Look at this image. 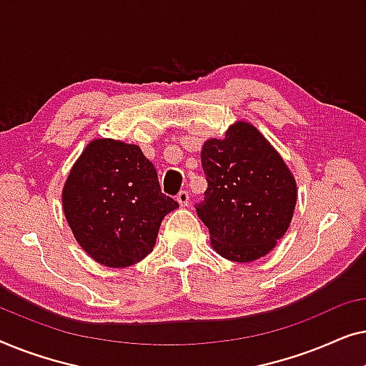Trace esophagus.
<instances>
[{"label": "esophagus", "mask_w": 366, "mask_h": 366, "mask_svg": "<svg viewBox=\"0 0 366 366\" xmlns=\"http://www.w3.org/2000/svg\"><path fill=\"white\" fill-rule=\"evenodd\" d=\"M177 202L179 203V207H188V204H189L188 192H179L178 197H177Z\"/></svg>", "instance_id": "34e87169"}]
</instances>
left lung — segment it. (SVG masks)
<instances>
[{"mask_svg":"<svg viewBox=\"0 0 366 366\" xmlns=\"http://www.w3.org/2000/svg\"><path fill=\"white\" fill-rule=\"evenodd\" d=\"M208 188L197 213L219 257L249 263L277 247L292 223L297 182L273 144L238 119L202 149Z\"/></svg>","mask_w":366,"mask_h":366,"instance_id":"obj_1","label":"left lung"}]
</instances>
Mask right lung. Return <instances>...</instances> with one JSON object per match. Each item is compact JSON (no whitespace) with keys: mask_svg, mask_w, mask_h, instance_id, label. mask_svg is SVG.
I'll use <instances>...</instances> for the list:
<instances>
[{"mask_svg":"<svg viewBox=\"0 0 366 366\" xmlns=\"http://www.w3.org/2000/svg\"><path fill=\"white\" fill-rule=\"evenodd\" d=\"M64 218L94 262L124 268L153 252L163 218L178 208L164 197L153 163L137 144L94 138L63 184Z\"/></svg>","mask_w":366,"mask_h":366,"instance_id":"obj_1","label":"right lung"}]
</instances>
